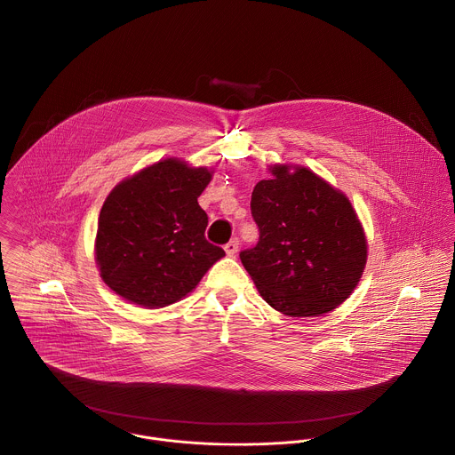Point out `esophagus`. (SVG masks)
<instances>
[{
  "label": "esophagus",
  "instance_id": "esophagus-1",
  "mask_svg": "<svg viewBox=\"0 0 455 455\" xmlns=\"http://www.w3.org/2000/svg\"><path fill=\"white\" fill-rule=\"evenodd\" d=\"M238 247H240V242H238L236 238H233L229 243H226V245H224V251H226V254H228L229 258H233V256H236Z\"/></svg>",
  "mask_w": 455,
  "mask_h": 455
}]
</instances>
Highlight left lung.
Instances as JSON below:
<instances>
[{"mask_svg":"<svg viewBox=\"0 0 455 455\" xmlns=\"http://www.w3.org/2000/svg\"><path fill=\"white\" fill-rule=\"evenodd\" d=\"M252 193L259 242L240 254L260 298L289 317L332 312L357 287L368 240L339 189L298 164H273Z\"/></svg>","mask_w":455,"mask_h":455,"instance_id":"8db88e82","label":"left lung"}]
</instances>
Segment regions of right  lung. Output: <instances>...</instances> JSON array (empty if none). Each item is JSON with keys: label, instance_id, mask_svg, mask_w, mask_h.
I'll return each mask as SVG.
<instances>
[{"label": "right lung", "instance_id": "add662e5", "mask_svg": "<svg viewBox=\"0 0 455 455\" xmlns=\"http://www.w3.org/2000/svg\"><path fill=\"white\" fill-rule=\"evenodd\" d=\"M212 175L206 166L166 157L110 191L98 219L94 259L116 294L145 308L173 305L224 258L206 242L208 217L197 204Z\"/></svg>", "mask_w": 455, "mask_h": 455}]
</instances>
